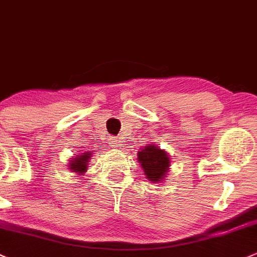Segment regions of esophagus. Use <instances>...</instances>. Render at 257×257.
Wrapping results in <instances>:
<instances>
[{
	"label": "esophagus",
	"instance_id": "obj_1",
	"mask_svg": "<svg viewBox=\"0 0 257 257\" xmlns=\"http://www.w3.org/2000/svg\"><path fill=\"white\" fill-rule=\"evenodd\" d=\"M111 144H112V148H117V146H118V143H117V140H115V139H112Z\"/></svg>",
	"mask_w": 257,
	"mask_h": 257
}]
</instances>
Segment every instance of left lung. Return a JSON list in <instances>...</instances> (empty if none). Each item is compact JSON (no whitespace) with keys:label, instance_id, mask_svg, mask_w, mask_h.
<instances>
[{"label":"left lung","instance_id":"left-lung-1","mask_svg":"<svg viewBox=\"0 0 257 257\" xmlns=\"http://www.w3.org/2000/svg\"><path fill=\"white\" fill-rule=\"evenodd\" d=\"M138 162L144 174L152 183H161L167 177L171 167V157L156 144H149L138 151Z\"/></svg>","mask_w":257,"mask_h":257}]
</instances>
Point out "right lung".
<instances>
[{
    "label": "right lung",
    "mask_w": 257,
    "mask_h": 257,
    "mask_svg": "<svg viewBox=\"0 0 257 257\" xmlns=\"http://www.w3.org/2000/svg\"><path fill=\"white\" fill-rule=\"evenodd\" d=\"M91 151L81 152V154L73 156L68 162V167L70 172L78 174V176H83V174L87 171V165H89V160L91 159Z\"/></svg>",
    "instance_id": "1"
}]
</instances>
